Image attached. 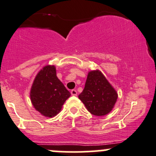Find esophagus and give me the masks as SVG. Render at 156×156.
Segmentation results:
<instances>
[{"label": "esophagus", "mask_w": 156, "mask_h": 156, "mask_svg": "<svg viewBox=\"0 0 156 156\" xmlns=\"http://www.w3.org/2000/svg\"><path fill=\"white\" fill-rule=\"evenodd\" d=\"M77 90H75V89H73V90H71V94L72 95V96H77Z\"/></svg>", "instance_id": "obj_1"}]
</instances>
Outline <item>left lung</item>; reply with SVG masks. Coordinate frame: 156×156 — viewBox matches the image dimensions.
Segmentation results:
<instances>
[{"label": "left lung", "mask_w": 156, "mask_h": 156, "mask_svg": "<svg viewBox=\"0 0 156 156\" xmlns=\"http://www.w3.org/2000/svg\"><path fill=\"white\" fill-rule=\"evenodd\" d=\"M117 98L116 90L99 70L88 72L84 90L78 95L87 110L95 116L110 113Z\"/></svg>", "instance_id": "8db88e82"}]
</instances>
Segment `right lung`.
<instances>
[{
  "instance_id": "obj_1",
  "label": "right lung",
  "mask_w": 156,
  "mask_h": 156,
  "mask_svg": "<svg viewBox=\"0 0 156 156\" xmlns=\"http://www.w3.org/2000/svg\"><path fill=\"white\" fill-rule=\"evenodd\" d=\"M70 96V92L57 78L54 66H44L38 72L30 90L33 107L46 117L56 116Z\"/></svg>"
}]
</instances>
